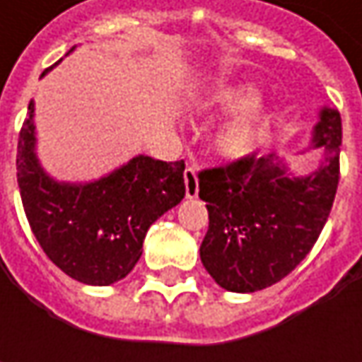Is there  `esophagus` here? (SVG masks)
Wrapping results in <instances>:
<instances>
[{
  "label": "esophagus",
  "instance_id": "1",
  "mask_svg": "<svg viewBox=\"0 0 362 362\" xmlns=\"http://www.w3.org/2000/svg\"><path fill=\"white\" fill-rule=\"evenodd\" d=\"M197 193H199L197 169L195 167H187L185 169V195L191 199V197H197Z\"/></svg>",
  "mask_w": 362,
  "mask_h": 362
}]
</instances>
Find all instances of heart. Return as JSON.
<instances>
[{
    "mask_svg": "<svg viewBox=\"0 0 362 362\" xmlns=\"http://www.w3.org/2000/svg\"><path fill=\"white\" fill-rule=\"evenodd\" d=\"M209 110L228 115L219 131L216 132L214 146L226 159H243L252 155L270 129L272 110L262 98H256L252 84H233L209 98Z\"/></svg>",
    "mask_w": 362,
    "mask_h": 362,
    "instance_id": "b5f03b06",
    "label": "heart"
}]
</instances>
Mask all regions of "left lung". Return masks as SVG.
I'll return each mask as SVG.
<instances>
[{"label":"left lung","mask_w":362,"mask_h":362,"mask_svg":"<svg viewBox=\"0 0 362 362\" xmlns=\"http://www.w3.org/2000/svg\"><path fill=\"white\" fill-rule=\"evenodd\" d=\"M341 115L322 108L314 146L325 160L292 177L276 155L243 157L199 173L209 228L199 254L205 270L230 292H256L280 282L313 250L339 187Z\"/></svg>","instance_id":"left-lung-1"}]
</instances>
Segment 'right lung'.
<instances>
[{
    "label": "right lung",
    "instance_id": "1",
    "mask_svg": "<svg viewBox=\"0 0 362 362\" xmlns=\"http://www.w3.org/2000/svg\"><path fill=\"white\" fill-rule=\"evenodd\" d=\"M16 165L35 240L64 274L82 284L122 280L143 254L148 228L185 197V160L146 155L92 183L54 181L35 157L34 100L20 131Z\"/></svg>",
    "mask_w": 362,
    "mask_h": 362
}]
</instances>
